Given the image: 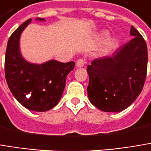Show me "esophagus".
<instances>
[{
  "instance_id": "34e87169",
  "label": "esophagus",
  "mask_w": 151,
  "mask_h": 151,
  "mask_svg": "<svg viewBox=\"0 0 151 151\" xmlns=\"http://www.w3.org/2000/svg\"><path fill=\"white\" fill-rule=\"evenodd\" d=\"M84 64H85V58H81L76 61L77 67H82V66H84Z\"/></svg>"
}]
</instances>
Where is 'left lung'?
<instances>
[{"instance_id": "1", "label": "left lung", "mask_w": 151, "mask_h": 151, "mask_svg": "<svg viewBox=\"0 0 151 151\" xmlns=\"http://www.w3.org/2000/svg\"><path fill=\"white\" fill-rule=\"evenodd\" d=\"M130 34L134 38L120 46L113 57L94 59L87 67L89 101L104 112L124 110L144 88L148 63L147 45L133 26Z\"/></svg>"}]
</instances>
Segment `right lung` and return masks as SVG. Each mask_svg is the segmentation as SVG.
<instances>
[{"label":"right lung","instance_id":"add662e5","mask_svg":"<svg viewBox=\"0 0 151 151\" xmlns=\"http://www.w3.org/2000/svg\"><path fill=\"white\" fill-rule=\"evenodd\" d=\"M31 20L29 19L20 25L8 39L5 55L6 81L21 105L29 110L45 112L59 102L67 75L74 69L75 62L63 63L51 60L38 65L24 60L19 53V40Z\"/></svg>","mask_w":151,"mask_h":151}]
</instances>
